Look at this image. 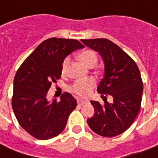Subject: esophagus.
<instances>
[{"instance_id": "esophagus-1", "label": "esophagus", "mask_w": 158, "mask_h": 158, "mask_svg": "<svg viewBox=\"0 0 158 158\" xmlns=\"http://www.w3.org/2000/svg\"><path fill=\"white\" fill-rule=\"evenodd\" d=\"M87 101H83V100H78V105L79 106H84L85 103H87Z\"/></svg>"}]
</instances>
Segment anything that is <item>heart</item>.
Listing matches in <instances>:
<instances>
[{"mask_svg":"<svg viewBox=\"0 0 158 158\" xmlns=\"http://www.w3.org/2000/svg\"><path fill=\"white\" fill-rule=\"evenodd\" d=\"M80 59L83 62L89 67H93L96 65L97 62V56L96 52H93L91 50H85L80 54ZM69 57L67 56L62 61V72L65 73L68 69V66L69 64ZM96 85V81L93 78H87V79H82L76 80L75 82L73 84L70 89L73 92L75 93L76 95L81 97H85L89 95V93L92 91L93 88Z\"/></svg>","mask_w":158,"mask_h":158,"instance_id":"heart-1","label":"heart"}]
</instances>
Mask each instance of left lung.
Returning <instances> with one entry per match:
<instances>
[{
  "label": "left lung",
  "mask_w": 158,
  "mask_h": 158,
  "mask_svg": "<svg viewBox=\"0 0 158 158\" xmlns=\"http://www.w3.org/2000/svg\"><path fill=\"white\" fill-rule=\"evenodd\" d=\"M81 41L102 57L104 76L97 87L104 103L91 101L95 109L92 118L87 119L94 132L113 137L131 126L140 109L143 83L135 61L118 45L107 39L81 40ZM113 96L114 102H106V96Z\"/></svg>",
  "instance_id": "8db88e82"
}]
</instances>
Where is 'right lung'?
Returning a JSON list of instances; mask_svg holds the SVG:
<instances>
[{"label":"right lung","instance_id":"obj_1","mask_svg":"<svg viewBox=\"0 0 158 158\" xmlns=\"http://www.w3.org/2000/svg\"><path fill=\"white\" fill-rule=\"evenodd\" d=\"M84 47L77 40H45L16 73L12 109L21 127L36 139H49L61 134L75 109L77 102L70 93H63L60 102L54 99L50 102L46 96L52 83L61 77L64 58Z\"/></svg>","mask_w":158,"mask_h":158}]
</instances>
